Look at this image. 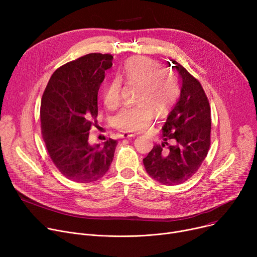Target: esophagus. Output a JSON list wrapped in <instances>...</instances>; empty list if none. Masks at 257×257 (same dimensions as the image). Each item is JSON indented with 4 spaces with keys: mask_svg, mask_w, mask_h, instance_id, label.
Returning a JSON list of instances; mask_svg holds the SVG:
<instances>
[{
    "mask_svg": "<svg viewBox=\"0 0 257 257\" xmlns=\"http://www.w3.org/2000/svg\"><path fill=\"white\" fill-rule=\"evenodd\" d=\"M134 137H136V134H133V133H126V132H124V133L120 134V138H123V139H132Z\"/></svg>",
    "mask_w": 257,
    "mask_h": 257,
    "instance_id": "obj_1",
    "label": "esophagus"
}]
</instances>
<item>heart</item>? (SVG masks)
I'll return each instance as SVG.
<instances>
[{"label": "heart", "instance_id": "1", "mask_svg": "<svg viewBox=\"0 0 257 257\" xmlns=\"http://www.w3.org/2000/svg\"><path fill=\"white\" fill-rule=\"evenodd\" d=\"M121 83L137 86L136 105L125 106L114 115L115 128L133 132L149 126L155 112L166 115L179 96L177 76L164 70L159 61L149 57H133L117 70L115 78L108 81L103 88L106 107L115 108L121 99Z\"/></svg>", "mask_w": 257, "mask_h": 257}]
</instances>
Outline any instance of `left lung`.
Segmentation results:
<instances>
[{"label": "left lung", "mask_w": 257, "mask_h": 257, "mask_svg": "<svg viewBox=\"0 0 257 257\" xmlns=\"http://www.w3.org/2000/svg\"><path fill=\"white\" fill-rule=\"evenodd\" d=\"M172 62L182 80L180 98L163 126L164 142L143 159L147 173L165 185L181 184L195 175L208 153L211 131L210 106L203 87L181 64Z\"/></svg>", "instance_id": "8db88e82"}]
</instances>
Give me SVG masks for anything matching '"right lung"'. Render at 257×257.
I'll return each instance as SVG.
<instances>
[{
    "mask_svg": "<svg viewBox=\"0 0 257 257\" xmlns=\"http://www.w3.org/2000/svg\"><path fill=\"white\" fill-rule=\"evenodd\" d=\"M110 54L91 53L60 66L51 76L40 104L42 134L53 164L67 179L88 183L109 169L116 141L90 145L89 130L97 127L98 91Z\"/></svg>",
    "mask_w": 257,
    "mask_h": 257,
    "instance_id": "add662e5",
    "label": "right lung"
}]
</instances>
